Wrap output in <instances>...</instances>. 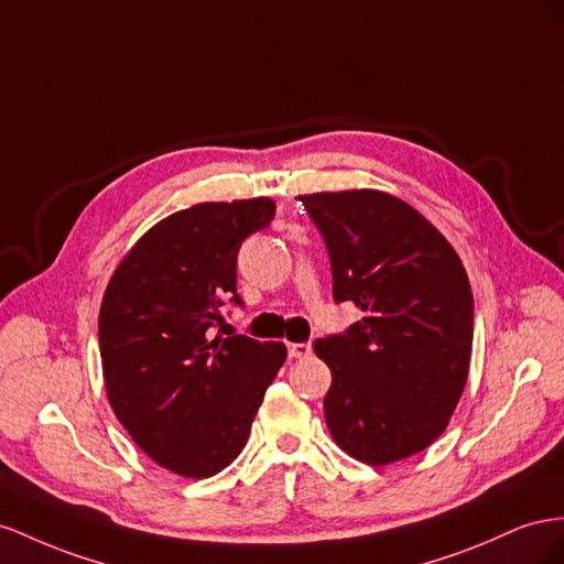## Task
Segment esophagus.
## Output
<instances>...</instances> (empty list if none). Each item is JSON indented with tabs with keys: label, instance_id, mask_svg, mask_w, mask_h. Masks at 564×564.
Instances as JSON below:
<instances>
[{
	"label": "esophagus",
	"instance_id": "obj_1",
	"mask_svg": "<svg viewBox=\"0 0 564 564\" xmlns=\"http://www.w3.org/2000/svg\"><path fill=\"white\" fill-rule=\"evenodd\" d=\"M312 354V345L310 343H291L288 345V357L291 359H304Z\"/></svg>",
	"mask_w": 564,
	"mask_h": 564
}]
</instances>
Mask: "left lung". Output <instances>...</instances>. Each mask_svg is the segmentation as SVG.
I'll list each match as a JSON object with an SVG mask.
<instances>
[{"instance_id": "8db88e82", "label": "left lung", "mask_w": 564, "mask_h": 564, "mask_svg": "<svg viewBox=\"0 0 564 564\" xmlns=\"http://www.w3.org/2000/svg\"><path fill=\"white\" fill-rule=\"evenodd\" d=\"M324 238L333 300L361 321L314 343L330 368L335 444L368 465L423 452L468 380L473 291L456 250L411 205L382 191L300 196Z\"/></svg>"}]
</instances>
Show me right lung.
<instances>
[{"instance_id": "add662e5", "label": "right lung", "mask_w": 564, "mask_h": 564, "mask_svg": "<svg viewBox=\"0 0 564 564\" xmlns=\"http://www.w3.org/2000/svg\"><path fill=\"white\" fill-rule=\"evenodd\" d=\"M273 215L269 198L174 213L141 236L106 288L99 349L110 406L143 454L182 477H213L243 452L285 361L281 343L213 337L224 304L243 307L238 250Z\"/></svg>"}]
</instances>
